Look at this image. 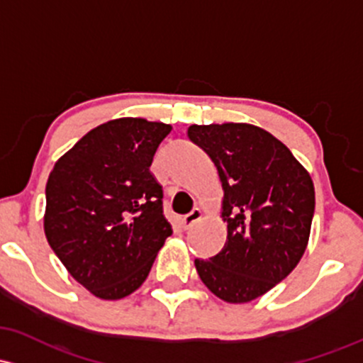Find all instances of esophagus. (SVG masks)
Here are the masks:
<instances>
[{"mask_svg": "<svg viewBox=\"0 0 363 363\" xmlns=\"http://www.w3.org/2000/svg\"><path fill=\"white\" fill-rule=\"evenodd\" d=\"M203 217V212L200 208H194L193 212L191 213H188V215H184V217L181 218V225H182V229H189V227H193L194 224H196L198 220H200V218Z\"/></svg>", "mask_w": 363, "mask_h": 363, "instance_id": "obj_1", "label": "esophagus"}]
</instances>
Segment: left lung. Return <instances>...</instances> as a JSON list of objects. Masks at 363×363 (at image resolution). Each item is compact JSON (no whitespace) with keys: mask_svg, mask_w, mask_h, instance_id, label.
Wrapping results in <instances>:
<instances>
[{"mask_svg":"<svg viewBox=\"0 0 363 363\" xmlns=\"http://www.w3.org/2000/svg\"><path fill=\"white\" fill-rule=\"evenodd\" d=\"M188 136L217 167L227 224L220 253L194 260L198 276L227 303H248L303 257L315 210L312 177L288 146L252 123L191 125Z\"/></svg>","mask_w":363,"mask_h":363,"instance_id":"obj_1","label":"left lung"}]
</instances>
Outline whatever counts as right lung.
<instances>
[{
  "label": "right lung",
  "mask_w": 363,
  "mask_h": 363,
  "mask_svg": "<svg viewBox=\"0 0 363 363\" xmlns=\"http://www.w3.org/2000/svg\"><path fill=\"white\" fill-rule=\"evenodd\" d=\"M170 130L146 118L105 122L60 157L48 177L46 240L70 276L101 300L136 291L172 234L162 186L150 172Z\"/></svg>",
  "instance_id": "obj_1"
}]
</instances>
